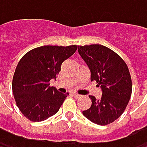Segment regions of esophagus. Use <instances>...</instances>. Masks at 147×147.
I'll return each mask as SVG.
<instances>
[{
	"label": "esophagus",
	"mask_w": 147,
	"mask_h": 147,
	"mask_svg": "<svg viewBox=\"0 0 147 147\" xmlns=\"http://www.w3.org/2000/svg\"><path fill=\"white\" fill-rule=\"evenodd\" d=\"M72 94H73L74 97L76 98V99H79V98H81V96H82V95H80V94H76V93H73Z\"/></svg>",
	"instance_id": "34e87169"
}]
</instances>
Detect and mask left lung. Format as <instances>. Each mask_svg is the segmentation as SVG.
<instances>
[{"label": "left lung", "instance_id": "8db88e82", "mask_svg": "<svg viewBox=\"0 0 147 147\" xmlns=\"http://www.w3.org/2000/svg\"><path fill=\"white\" fill-rule=\"evenodd\" d=\"M78 53L90 70L91 81H96L102 91L100 100L89 95L92 105L82 114L98 125L113 123L123 113L131 97L129 68L118 54L103 45L79 46Z\"/></svg>", "mask_w": 147, "mask_h": 147}]
</instances>
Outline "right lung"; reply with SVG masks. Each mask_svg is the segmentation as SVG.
<instances>
[{"mask_svg":"<svg viewBox=\"0 0 147 147\" xmlns=\"http://www.w3.org/2000/svg\"><path fill=\"white\" fill-rule=\"evenodd\" d=\"M77 46H42L25 53L19 60L13 79L15 101L25 117L41 122L58 112L69 94L49 86L56 79L62 63L76 51Z\"/></svg>","mask_w":147,"mask_h":147,"instance_id":"right-lung-1","label":"right lung"}]
</instances>
